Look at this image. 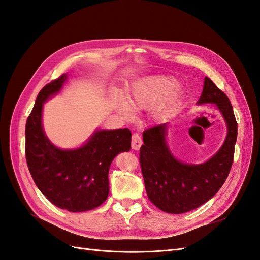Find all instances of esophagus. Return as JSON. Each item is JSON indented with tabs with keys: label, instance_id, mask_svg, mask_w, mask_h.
Masks as SVG:
<instances>
[{
	"label": "esophagus",
	"instance_id": "obj_1",
	"mask_svg": "<svg viewBox=\"0 0 260 260\" xmlns=\"http://www.w3.org/2000/svg\"><path fill=\"white\" fill-rule=\"evenodd\" d=\"M142 144H143V141H142V137L139 136V134H137V133L133 134V136H132V148L135 149V150H138L139 148H141Z\"/></svg>",
	"mask_w": 260,
	"mask_h": 260
}]
</instances>
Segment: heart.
I'll return each instance as SVG.
<instances>
[{"label":"heart","instance_id":"1","mask_svg":"<svg viewBox=\"0 0 260 260\" xmlns=\"http://www.w3.org/2000/svg\"><path fill=\"white\" fill-rule=\"evenodd\" d=\"M177 85V80L170 76H152L144 78L133 86L128 95V102L123 98L116 100V109L126 118H132V109L144 111L156 108L176 90ZM174 99L175 94H172L167 105L174 102Z\"/></svg>","mask_w":260,"mask_h":260}]
</instances>
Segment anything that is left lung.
I'll return each mask as SVG.
<instances>
[{
    "mask_svg": "<svg viewBox=\"0 0 260 260\" xmlns=\"http://www.w3.org/2000/svg\"><path fill=\"white\" fill-rule=\"evenodd\" d=\"M214 103L228 125L223 146L208 161L190 165L179 161L166 143L168 124L143 133L139 162L145 188L151 203L172 214L194 210L214 197L228 178L237 138V123L230 99L208 77L198 104Z\"/></svg>",
    "mask_w": 260,
    "mask_h": 260,
    "instance_id": "1",
    "label": "left lung"
}]
</instances>
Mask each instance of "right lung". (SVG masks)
<instances>
[{
    "instance_id": "1",
    "label": "right lung",
    "mask_w": 260,
    "mask_h": 260,
    "mask_svg": "<svg viewBox=\"0 0 260 260\" xmlns=\"http://www.w3.org/2000/svg\"><path fill=\"white\" fill-rule=\"evenodd\" d=\"M67 76L46 84L38 93L25 128V155L37 188L56 206L69 212L98 208L109 196V170L116 155L131 149L128 128L96 131L82 147L59 149L42 126L45 101L57 94Z\"/></svg>"
}]
</instances>
